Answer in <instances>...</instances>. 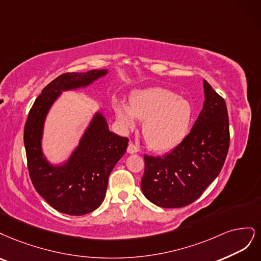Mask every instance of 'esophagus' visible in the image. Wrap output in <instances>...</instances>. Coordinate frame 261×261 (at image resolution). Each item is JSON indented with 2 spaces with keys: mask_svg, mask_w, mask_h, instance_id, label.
Listing matches in <instances>:
<instances>
[{
  "mask_svg": "<svg viewBox=\"0 0 261 261\" xmlns=\"http://www.w3.org/2000/svg\"><path fill=\"white\" fill-rule=\"evenodd\" d=\"M127 152L129 154H134V153H138L139 152V148L133 144V143H129L128 148H127Z\"/></svg>",
  "mask_w": 261,
  "mask_h": 261,
  "instance_id": "34e87169",
  "label": "esophagus"
}]
</instances>
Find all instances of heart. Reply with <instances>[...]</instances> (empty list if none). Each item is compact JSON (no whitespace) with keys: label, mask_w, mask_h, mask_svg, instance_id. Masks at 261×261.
<instances>
[{"label":"heart","mask_w":261,"mask_h":261,"mask_svg":"<svg viewBox=\"0 0 261 261\" xmlns=\"http://www.w3.org/2000/svg\"><path fill=\"white\" fill-rule=\"evenodd\" d=\"M116 118L124 129L143 120L142 134L150 148L167 152L187 137L193 109L188 100L163 88H147L133 92L130 106L121 100L114 106Z\"/></svg>","instance_id":"b5f03b06"}]
</instances>
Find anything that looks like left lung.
<instances>
[{
    "mask_svg": "<svg viewBox=\"0 0 261 261\" xmlns=\"http://www.w3.org/2000/svg\"><path fill=\"white\" fill-rule=\"evenodd\" d=\"M205 102L184 140L164 157L144 155L143 194L163 208L195 201L220 173L230 144L228 109L223 97L204 80Z\"/></svg>",
    "mask_w": 261,
    "mask_h": 261,
    "instance_id": "8db88e82",
    "label": "left lung"
}]
</instances>
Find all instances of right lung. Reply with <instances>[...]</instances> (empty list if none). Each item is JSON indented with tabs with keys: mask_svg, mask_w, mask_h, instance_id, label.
I'll use <instances>...</instances> for the list:
<instances>
[{
	"mask_svg": "<svg viewBox=\"0 0 261 261\" xmlns=\"http://www.w3.org/2000/svg\"><path fill=\"white\" fill-rule=\"evenodd\" d=\"M107 73L106 69L66 72L42 90L24 124L23 143L33 187L57 212L82 216L99 207L105 198L108 176L128 147V138L109 131L100 113H96L68 161L53 166L41 147L48 109L62 91L87 87Z\"/></svg>",
	"mask_w": 261,
	"mask_h": 261,
	"instance_id": "1",
	"label": "right lung"
}]
</instances>
